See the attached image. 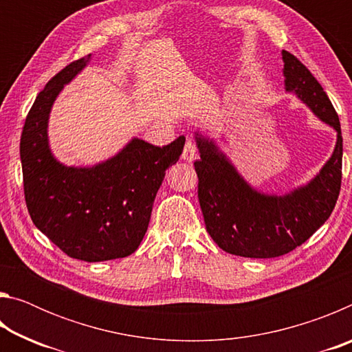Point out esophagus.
I'll use <instances>...</instances> for the list:
<instances>
[{
    "mask_svg": "<svg viewBox=\"0 0 352 352\" xmlns=\"http://www.w3.org/2000/svg\"><path fill=\"white\" fill-rule=\"evenodd\" d=\"M182 158L184 162H194L195 158H197V144L192 140H188L186 144L183 147V153H182Z\"/></svg>",
    "mask_w": 352,
    "mask_h": 352,
    "instance_id": "34e87169",
    "label": "esophagus"
}]
</instances>
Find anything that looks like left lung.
Masks as SVG:
<instances>
[{
  "label": "left lung",
  "instance_id": "left-lung-1",
  "mask_svg": "<svg viewBox=\"0 0 352 352\" xmlns=\"http://www.w3.org/2000/svg\"><path fill=\"white\" fill-rule=\"evenodd\" d=\"M283 60L285 90L337 130V144L307 186L278 197L250 188L214 142L197 135L200 160L194 168L206 231L226 253L243 258H278L300 247L329 219L340 194L343 138L337 111L300 58L283 51Z\"/></svg>",
  "mask_w": 352,
  "mask_h": 352
}]
</instances>
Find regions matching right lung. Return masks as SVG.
I'll list each match as a JSON object with an SVG mask.
<instances>
[{"mask_svg": "<svg viewBox=\"0 0 352 352\" xmlns=\"http://www.w3.org/2000/svg\"><path fill=\"white\" fill-rule=\"evenodd\" d=\"M90 60L71 62L46 83L29 110L20 141L25 200L34 225L69 258L100 262L132 254L144 237L166 169L184 146L135 138L109 162L67 168L47 147V116L65 83Z\"/></svg>", "mask_w": 352, "mask_h": 352, "instance_id": "1", "label": "right lung"}]
</instances>
